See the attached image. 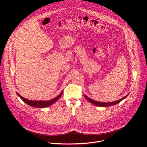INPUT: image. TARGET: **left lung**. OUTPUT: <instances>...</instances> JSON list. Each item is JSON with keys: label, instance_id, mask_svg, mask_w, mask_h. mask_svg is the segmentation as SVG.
I'll list each match as a JSON object with an SVG mask.
<instances>
[{"label": "left lung", "instance_id": "left-lung-1", "mask_svg": "<svg viewBox=\"0 0 147 147\" xmlns=\"http://www.w3.org/2000/svg\"><path fill=\"white\" fill-rule=\"evenodd\" d=\"M127 96V95H126V96H125V97H123V98L120 99L119 100H117V101H114V102H98V101H94V100L91 99L90 98H89L87 96L84 95V96H85V98H86V99L88 100V101H89L90 103H92V104L95 105H96V106H99V107H105L111 106V105H115V104H118V103L120 102L121 101H122V100H123V99L126 98V97Z\"/></svg>", "mask_w": 147, "mask_h": 147}]
</instances>
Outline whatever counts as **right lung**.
Returning a JSON list of instances; mask_svg holds the SVG:
<instances>
[{
	"label": "right lung",
	"instance_id": "right-lung-1",
	"mask_svg": "<svg viewBox=\"0 0 147 147\" xmlns=\"http://www.w3.org/2000/svg\"><path fill=\"white\" fill-rule=\"evenodd\" d=\"M63 91H62L61 93L58 96H57L56 98H53L52 99H51V100H49V101H32V100H29L24 97H22L18 93H17V94L23 101L31 107H36V108H45V107H48L50 106L51 105L53 104V103H55L57 101V100H58L62 96V94H63Z\"/></svg>",
	"mask_w": 147,
	"mask_h": 147
}]
</instances>
